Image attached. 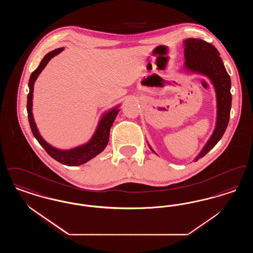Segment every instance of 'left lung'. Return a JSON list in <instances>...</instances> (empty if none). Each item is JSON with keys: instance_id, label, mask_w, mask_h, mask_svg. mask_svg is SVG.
<instances>
[{"instance_id": "obj_1", "label": "left lung", "mask_w": 253, "mask_h": 253, "mask_svg": "<svg viewBox=\"0 0 253 253\" xmlns=\"http://www.w3.org/2000/svg\"><path fill=\"white\" fill-rule=\"evenodd\" d=\"M184 43V68L192 73L203 75L209 78L213 85L216 94L217 117L214 131L194 161L202 158L222 138L229 124L231 94L230 78L220 54L212 44L199 39H187ZM153 153L157 155L148 144Z\"/></svg>"}]
</instances>
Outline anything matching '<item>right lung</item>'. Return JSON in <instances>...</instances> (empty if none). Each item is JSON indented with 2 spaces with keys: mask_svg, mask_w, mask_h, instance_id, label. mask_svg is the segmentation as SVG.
I'll return each instance as SVG.
<instances>
[{
  "mask_svg": "<svg viewBox=\"0 0 253 253\" xmlns=\"http://www.w3.org/2000/svg\"><path fill=\"white\" fill-rule=\"evenodd\" d=\"M63 49H64L63 47L55 49V50L47 53L41 61L40 65L38 66L36 70L33 71V73L31 74L29 83H28L29 93L27 95L26 108H27L28 121H29L31 131L33 132L38 142L46 151V153L48 154L49 156L53 157L55 160H57L61 164H64L67 166H80L82 164H84L86 162H88L92 158L96 157L98 154H100L106 148L109 142L110 129L120 112V109H119L120 105H117L114 108L106 111L102 115V117L98 121L96 131L94 132L93 136L91 137V139L87 143L80 145V146L75 147L70 150H60V149H57L47 143L42 138L41 133L39 132L36 123L34 121V118H33V113H32L33 101L32 100H33L34 84H35L39 75L42 73V71L44 69V67L46 66V64L48 63L49 60H51L52 58H54L55 56H57L58 54H60Z\"/></svg>",
  "mask_w": 253,
  "mask_h": 253,
  "instance_id": "right-lung-1",
  "label": "right lung"
}]
</instances>
